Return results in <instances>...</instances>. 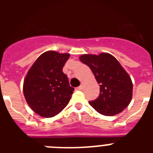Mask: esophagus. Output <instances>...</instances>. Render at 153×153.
<instances>
[{"label": "esophagus", "mask_w": 153, "mask_h": 153, "mask_svg": "<svg viewBox=\"0 0 153 153\" xmlns=\"http://www.w3.org/2000/svg\"><path fill=\"white\" fill-rule=\"evenodd\" d=\"M83 89V85H80V86H78L77 87V90H82Z\"/></svg>", "instance_id": "obj_1"}]
</instances>
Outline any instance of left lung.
Instances as JSON below:
<instances>
[{"mask_svg": "<svg viewBox=\"0 0 153 153\" xmlns=\"http://www.w3.org/2000/svg\"><path fill=\"white\" fill-rule=\"evenodd\" d=\"M87 65L100 84V96L89 103L104 116H114L128 106L132 97L130 76L113 55L83 54L79 56Z\"/></svg>", "mask_w": 153, "mask_h": 153, "instance_id": "1", "label": "left lung"}]
</instances>
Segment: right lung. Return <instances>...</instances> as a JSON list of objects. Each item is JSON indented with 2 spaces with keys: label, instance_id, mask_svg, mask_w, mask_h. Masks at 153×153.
<instances>
[{
  "label": "right lung",
  "instance_id": "1",
  "mask_svg": "<svg viewBox=\"0 0 153 153\" xmlns=\"http://www.w3.org/2000/svg\"><path fill=\"white\" fill-rule=\"evenodd\" d=\"M69 57V53L47 51L36 59L27 74L23 86L24 97L31 109L40 117H54L70 102L74 89L62 70Z\"/></svg>",
  "mask_w": 153,
  "mask_h": 153
}]
</instances>
